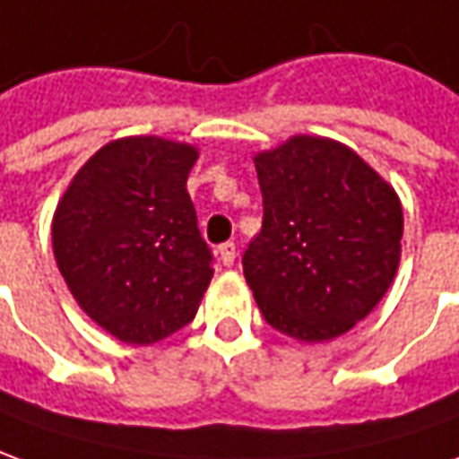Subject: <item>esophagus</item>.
Here are the masks:
<instances>
[{"instance_id":"esophagus-1","label":"esophagus","mask_w":459,"mask_h":459,"mask_svg":"<svg viewBox=\"0 0 459 459\" xmlns=\"http://www.w3.org/2000/svg\"><path fill=\"white\" fill-rule=\"evenodd\" d=\"M218 258H221L223 266H233V261H236V243H221V246H218Z\"/></svg>"}]
</instances>
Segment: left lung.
<instances>
[{
	"label": "left lung",
	"instance_id": "8db88e82",
	"mask_svg": "<svg viewBox=\"0 0 459 459\" xmlns=\"http://www.w3.org/2000/svg\"><path fill=\"white\" fill-rule=\"evenodd\" d=\"M264 226L243 276L264 319L301 342L349 332L400 266L397 193L354 151L299 135L255 155Z\"/></svg>",
	"mask_w": 459,
	"mask_h": 459
}]
</instances>
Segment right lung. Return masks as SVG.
I'll return each instance as SVG.
<instances>
[{
  "instance_id": "1",
  "label": "right lung",
  "mask_w": 459,
  "mask_h": 459,
  "mask_svg": "<svg viewBox=\"0 0 459 459\" xmlns=\"http://www.w3.org/2000/svg\"><path fill=\"white\" fill-rule=\"evenodd\" d=\"M198 152L125 138L98 151L52 223L59 273L77 304L125 344H155L193 321L213 276L186 180Z\"/></svg>"
}]
</instances>
